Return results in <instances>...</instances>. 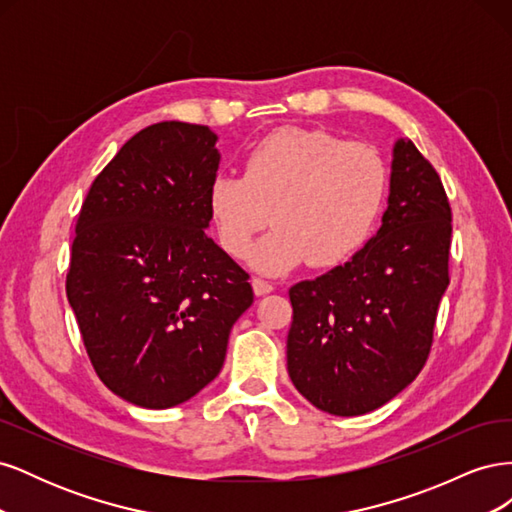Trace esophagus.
Here are the masks:
<instances>
[{
	"instance_id": "1",
	"label": "esophagus",
	"mask_w": 512,
	"mask_h": 512,
	"mask_svg": "<svg viewBox=\"0 0 512 512\" xmlns=\"http://www.w3.org/2000/svg\"><path fill=\"white\" fill-rule=\"evenodd\" d=\"M252 286H254V292L258 294V297H262V294H269V292H273V288H275L271 282L262 280V277H254V280H252Z\"/></svg>"
}]
</instances>
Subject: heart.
<instances>
[{
  "label": "heart",
  "mask_w": 512,
  "mask_h": 512,
  "mask_svg": "<svg viewBox=\"0 0 512 512\" xmlns=\"http://www.w3.org/2000/svg\"><path fill=\"white\" fill-rule=\"evenodd\" d=\"M389 168L365 143L327 130L282 128L247 151L241 173H224L209 188V213L224 250L245 258L258 232L254 265L284 273L309 262L337 267L361 250L384 207Z\"/></svg>",
  "instance_id": "1"
}]
</instances>
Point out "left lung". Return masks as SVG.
<instances>
[{
    "label": "left lung",
    "mask_w": 512,
    "mask_h": 512,
    "mask_svg": "<svg viewBox=\"0 0 512 512\" xmlns=\"http://www.w3.org/2000/svg\"><path fill=\"white\" fill-rule=\"evenodd\" d=\"M451 218L436 168L401 138L376 237L344 265L288 292V374L318 410L367 414L421 374L451 282Z\"/></svg>",
    "instance_id": "1"
}]
</instances>
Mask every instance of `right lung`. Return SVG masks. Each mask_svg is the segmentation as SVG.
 <instances>
[{
  "label": "right lung",
  "mask_w": 512,
  "mask_h": 512,
  "mask_svg": "<svg viewBox=\"0 0 512 512\" xmlns=\"http://www.w3.org/2000/svg\"><path fill=\"white\" fill-rule=\"evenodd\" d=\"M209 126L136 132L91 183L66 294L91 365L115 395L162 410L220 374L250 273L207 237L220 153Z\"/></svg>",
  "instance_id": "add662e5"
}]
</instances>
